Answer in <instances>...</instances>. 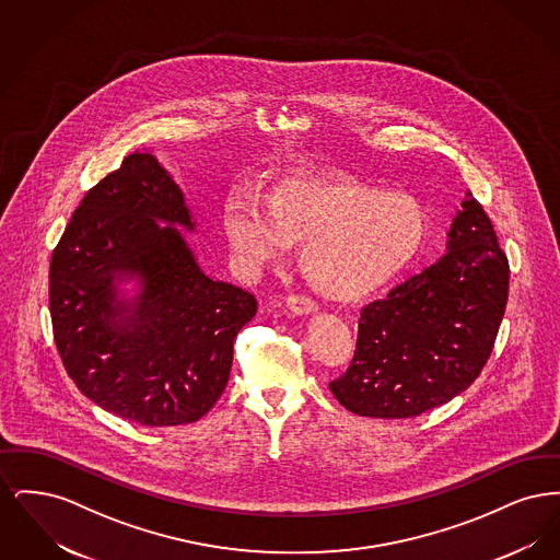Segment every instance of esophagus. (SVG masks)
I'll use <instances>...</instances> for the list:
<instances>
[{
	"label": "esophagus",
	"mask_w": 560,
	"mask_h": 560,
	"mask_svg": "<svg viewBox=\"0 0 560 560\" xmlns=\"http://www.w3.org/2000/svg\"><path fill=\"white\" fill-rule=\"evenodd\" d=\"M285 306L292 311L293 315H311L317 311V304L302 293H292L285 298Z\"/></svg>",
	"instance_id": "34e87169"
}]
</instances>
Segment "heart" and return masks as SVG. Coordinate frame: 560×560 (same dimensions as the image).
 <instances>
[{
  "label": "heart",
  "instance_id": "obj_1",
  "mask_svg": "<svg viewBox=\"0 0 560 560\" xmlns=\"http://www.w3.org/2000/svg\"><path fill=\"white\" fill-rule=\"evenodd\" d=\"M430 218L407 192L354 178H281L267 199L233 190L222 231L235 267L254 277L300 245L308 281L334 300H361L393 281L420 252Z\"/></svg>",
  "mask_w": 560,
  "mask_h": 560
}]
</instances>
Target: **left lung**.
<instances>
[{
  "label": "left lung",
  "mask_w": 560,
  "mask_h": 560,
  "mask_svg": "<svg viewBox=\"0 0 560 560\" xmlns=\"http://www.w3.org/2000/svg\"><path fill=\"white\" fill-rule=\"evenodd\" d=\"M447 254L361 311L357 348L329 390L368 418H416L464 393L482 372L504 319L506 254L466 192Z\"/></svg>",
  "instance_id": "obj_1"
}]
</instances>
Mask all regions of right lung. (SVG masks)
Listing matches in <instances>:
<instances>
[{"label":"right lung","mask_w":560,"mask_h":560,"mask_svg":"<svg viewBox=\"0 0 560 560\" xmlns=\"http://www.w3.org/2000/svg\"><path fill=\"white\" fill-rule=\"evenodd\" d=\"M176 224L195 229L183 190L136 151L85 192L50 262L65 370L88 399L142 427L190 424L212 409L258 308L252 293L201 270ZM133 276L141 292L121 301L114 281Z\"/></svg>","instance_id":"obj_1"}]
</instances>
